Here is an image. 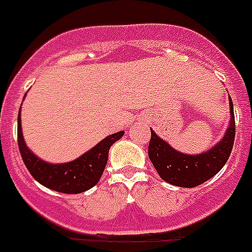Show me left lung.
Segmentation results:
<instances>
[{
	"mask_svg": "<svg viewBox=\"0 0 252 252\" xmlns=\"http://www.w3.org/2000/svg\"><path fill=\"white\" fill-rule=\"evenodd\" d=\"M230 120L222 138L209 150L200 154H185L173 148L165 139L151 128L148 158L156 172L165 182L178 187H195L211 180L220 172L233 150L235 136V121L233 102L229 96Z\"/></svg>",
	"mask_w": 252,
	"mask_h": 252,
	"instance_id": "left-lung-1",
	"label": "left lung"
}]
</instances>
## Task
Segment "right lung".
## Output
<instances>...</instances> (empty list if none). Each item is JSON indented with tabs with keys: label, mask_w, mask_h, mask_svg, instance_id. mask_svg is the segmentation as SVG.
I'll return each instance as SVG.
<instances>
[{
	"label": "right lung",
	"mask_w": 252,
	"mask_h": 252,
	"mask_svg": "<svg viewBox=\"0 0 252 252\" xmlns=\"http://www.w3.org/2000/svg\"><path fill=\"white\" fill-rule=\"evenodd\" d=\"M26 97V94H24ZM23 97V100H24ZM22 108V105H21ZM21 110L18 114V146L28 172L43 186L63 194H80L90 190L101 178L108 162L110 147L124 136L125 131L114 132L94 146L91 150L67 162H49L40 158L27 147L22 131Z\"/></svg>",
	"instance_id": "obj_1"
}]
</instances>
